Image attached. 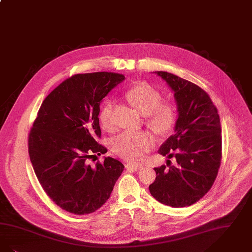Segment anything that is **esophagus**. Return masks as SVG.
Segmentation results:
<instances>
[{
    "label": "esophagus",
    "instance_id": "obj_1",
    "mask_svg": "<svg viewBox=\"0 0 252 252\" xmlns=\"http://www.w3.org/2000/svg\"><path fill=\"white\" fill-rule=\"evenodd\" d=\"M126 168L128 171H139V170H141V166L136 165V164H132V163H128V164H126Z\"/></svg>",
    "mask_w": 252,
    "mask_h": 252
}]
</instances>
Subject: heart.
<instances>
[{"label": "heart", "instance_id": "obj_1", "mask_svg": "<svg viewBox=\"0 0 252 252\" xmlns=\"http://www.w3.org/2000/svg\"><path fill=\"white\" fill-rule=\"evenodd\" d=\"M131 104L146 115V125L158 134L171 130L176 120V110L169 102H161V94L147 83H140L126 93ZM114 103L106 102L101 108L98 118L104 128L112 126ZM112 151L128 161H139L155 144V137L148 131H124L111 139Z\"/></svg>", "mask_w": 252, "mask_h": 252}]
</instances>
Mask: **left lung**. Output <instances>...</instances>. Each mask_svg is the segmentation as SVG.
I'll return each instance as SVG.
<instances>
[{
    "instance_id": "obj_1",
    "label": "left lung",
    "mask_w": 252,
    "mask_h": 252,
    "mask_svg": "<svg viewBox=\"0 0 252 252\" xmlns=\"http://www.w3.org/2000/svg\"><path fill=\"white\" fill-rule=\"evenodd\" d=\"M166 81L177 103L174 134L158 153L176 162L154 168L156 180L149 186L152 196L174 208L189 206L201 199L217 178L222 158L220 115L209 94L191 81L164 71H156Z\"/></svg>"
}]
</instances>
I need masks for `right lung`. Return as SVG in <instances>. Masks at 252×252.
<instances>
[{
	"instance_id": "right-lung-1",
	"label": "right lung",
	"mask_w": 252,
	"mask_h": 252,
	"mask_svg": "<svg viewBox=\"0 0 252 252\" xmlns=\"http://www.w3.org/2000/svg\"><path fill=\"white\" fill-rule=\"evenodd\" d=\"M125 76L113 72L76 74L60 83L41 104L28 137V151L44 191L63 210L96 211L108 201L125 166L107 153L98 114L102 99Z\"/></svg>"
}]
</instances>
